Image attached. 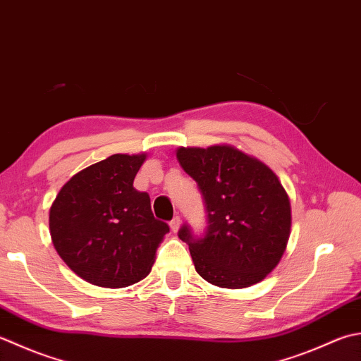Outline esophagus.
I'll list each match as a JSON object with an SVG mask.
<instances>
[{
  "instance_id": "obj_1",
  "label": "esophagus",
  "mask_w": 361,
  "mask_h": 361,
  "mask_svg": "<svg viewBox=\"0 0 361 361\" xmlns=\"http://www.w3.org/2000/svg\"><path fill=\"white\" fill-rule=\"evenodd\" d=\"M169 225H171V230H172L173 233L178 231V230H180V225H181V219H180V216H175V217L172 219V221H171V224H169Z\"/></svg>"
}]
</instances>
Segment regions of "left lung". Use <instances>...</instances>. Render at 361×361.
<instances>
[{"label": "left lung", "instance_id": "1", "mask_svg": "<svg viewBox=\"0 0 361 361\" xmlns=\"http://www.w3.org/2000/svg\"><path fill=\"white\" fill-rule=\"evenodd\" d=\"M176 159L199 183L208 211V231L188 243L195 271L208 283L241 289L275 269L291 235V202L279 176L263 161L221 144L180 147Z\"/></svg>", "mask_w": 361, "mask_h": 361}]
</instances>
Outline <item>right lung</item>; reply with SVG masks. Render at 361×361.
<instances>
[{
    "label": "right lung",
    "instance_id": "1",
    "mask_svg": "<svg viewBox=\"0 0 361 361\" xmlns=\"http://www.w3.org/2000/svg\"><path fill=\"white\" fill-rule=\"evenodd\" d=\"M147 153H117L73 175L49 208L56 252L78 277L102 288L137 283L152 271L169 225L134 189Z\"/></svg>",
    "mask_w": 361,
    "mask_h": 361
}]
</instances>
